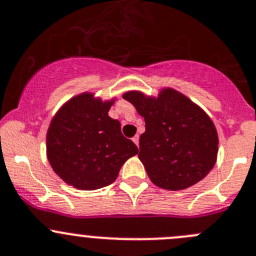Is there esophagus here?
I'll return each instance as SVG.
<instances>
[{"label":"esophagus","instance_id":"obj_1","mask_svg":"<svg viewBox=\"0 0 256 256\" xmlns=\"http://www.w3.org/2000/svg\"><path fill=\"white\" fill-rule=\"evenodd\" d=\"M139 140H140V136H139V135H135V136H134V138H132V142H135V144L138 145V146H139Z\"/></svg>","mask_w":256,"mask_h":256}]
</instances>
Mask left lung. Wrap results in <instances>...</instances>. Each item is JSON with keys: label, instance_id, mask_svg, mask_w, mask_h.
Wrapping results in <instances>:
<instances>
[{"label": "left lung", "instance_id": "1", "mask_svg": "<svg viewBox=\"0 0 256 256\" xmlns=\"http://www.w3.org/2000/svg\"><path fill=\"white\" fill-rule=\"evenodd\" d=\"M122 97L144 117L138 152L155 186L186 190L210 173L216 163L218 136L204 110L172 88H164L156 98L136 90Z\"/></svg>", "mask_w": 256, "mask_h": 256}]
</instances>
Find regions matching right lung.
I'll return each mask as SVG.
<instances>
[{
  "label": "right lung",
  "instance_id": "1",
  "mask_svg": "<svg viewBox=\"0 0 256 256\" xmlns=\"http://www.w3.org/2000/svg\"><path fill=\"white\" fill-rule=\"evenodd\" d=\"M112 101L92 93L69 100L54 116L46 134L52 168L74 188L93 190L116 180L122 164L138 154V146L121 132V124L108 116Z\"/></svg>",
  "mask_w": 256,
  "mask_h": 256
}]
</instances>
